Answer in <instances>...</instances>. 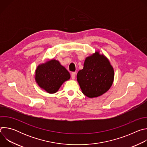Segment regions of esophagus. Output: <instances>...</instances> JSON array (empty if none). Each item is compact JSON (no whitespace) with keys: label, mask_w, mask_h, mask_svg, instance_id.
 Here are the masks:
<instances>
[{"label":"esophagus","mask_w":147,"mask_h":147,"mask_svg":"<svg viewBox=\"0 0 147 147\" xmlns=\"http://www.w3.org/2000/svg\"><path fill=\"white\" fill-rule=\"evenodd\" d=\"M76 72H73L71 73V78L73 80H74L75 78H76Z\"/></svg>","instance_id":"1"}]
</instances>
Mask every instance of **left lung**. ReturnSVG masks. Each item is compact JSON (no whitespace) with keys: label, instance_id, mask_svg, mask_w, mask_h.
Masks as SVG:
<instances>
[{"label":"left lung","instance_id":"8db88e82","mask_svg":"<svg viewBox=\"0 0 147 147\" xmlns=\"http://www.w3.org/2000/svg\"><path fill=\"white\" fill-rule=\"evenodd\" d=\"M77 81L82 92L95 98L107 92L114 80V70L108 58L99 52L86 57L84 67L78 71Z\"/></svg>","mask_w":147,"mask_h":147}]
</instances>
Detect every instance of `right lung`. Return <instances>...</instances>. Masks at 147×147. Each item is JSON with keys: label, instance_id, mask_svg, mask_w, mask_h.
I'll return each instance as SVG.
<instances>
[{"label": "right lung", "instance_id": "obj_1", "mask_svg": "<svg viewBox=\"0 0 147 147\" xmlns=\"http://www.w3.org/2000/svg\"><path fill=\"white\" fill-rule=\"evenodd\" d=\"M35 78L41 88L53 94L59 90L63 83L70 78V74L58 60L52 59L37 67Z\"/></svg>", "mask_w": 147, "mask_h": 147}]
</instances>
